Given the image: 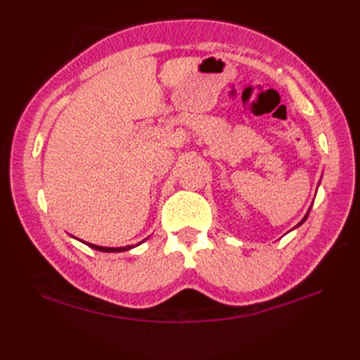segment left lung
Returning <instances> with one entry per match:
<instances>
[{"label": "left lung", "mask_w": 360, "mask_h": 360, "mask_svg": "<svg viewBox=\"0 0 360 360\" xmlns=\"http://www.w3.org/2000/svg\"><path fill=\"white\" fill-rule=\"evenodd\" d=\"M311 210V209H309ZM309 210H308V213H307V215H304V218L300 221V223H298V226H300V224H303L304 223V221H307V218H308V215H309Z\"/></svg>", "instance_id": "obj_1"}]
</instances>
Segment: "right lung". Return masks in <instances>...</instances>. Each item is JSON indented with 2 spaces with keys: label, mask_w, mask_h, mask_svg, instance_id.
<instances>
[{
  "label": "right lung",
  "mask_w": 360,
  "mask_h": 360,
  "mask_svg": "<svg viewBox=\"0 0 360 360\" xmlns=\"http://www.w3.org/2000/svg\"><path fill=\"white\" fill-rule=\"evenodd\" d=\"M145 240H147V238H145ZM143 241H141V243H143ZM83 243H85V241H83ZM141 243H137L136 246H139ZM85 244H88L89 248H93L96 250H101V252H125V250H129V249L136 248V246H133V244H131V246H124V248H103V246H96V244H89V243H85Z\"/></svg>",
  "instance_id": "1"
}]
</instances>
